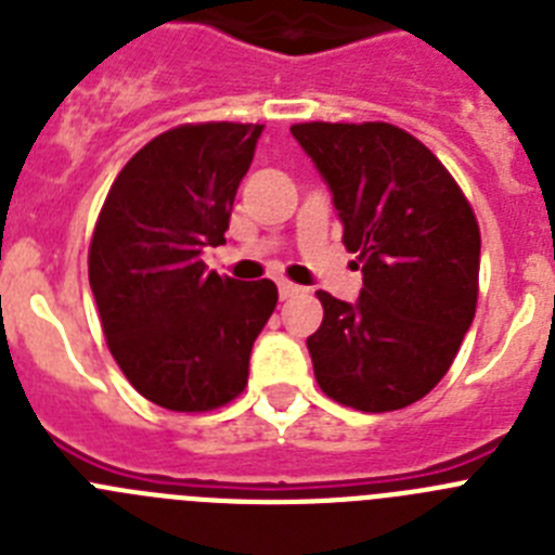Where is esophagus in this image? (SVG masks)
Wrapping results in <instances>:
<instances>
[{"mask_svg": "<svg viewBox=\"0 0 555 555\" xmlns=\"http://www.w3.org/2000/svg\"><path fill=\"white\" fill-rule=\"evenodd\" d=\"M278 292H281V300H288V297H297L302 288L294 286V283H288V281H281V283H278Z\"/></svg>", "mask_w": 555, "mask_h": 555, "instance_id": "34e87169", "label": "esophagus"}]
</instances>
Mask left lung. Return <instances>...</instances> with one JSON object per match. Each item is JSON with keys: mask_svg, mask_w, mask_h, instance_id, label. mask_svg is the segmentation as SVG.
<instances>
[{"mask_svg": "<svg viewBox=\"0 0 555 555\" xmlns=\"http://www.w3.org/2000/svg\"><path fill=\"white\" fill-rule=\"evenodd\" d=\"M358 253L356 302L317 292L325 320L308 336L317 384L358 411H397L453 364L478 302L480 233L434 152L384 121L294 125Z\"/></svg>", "mask_w": 555, "mask_h": 555, "instance_id": "8db88e82", "label": "left lung"}]
</instances>
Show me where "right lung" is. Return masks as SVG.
Returning <instances> with one entry per match:
<instances>
[{"instance_id":"obj_1","label":"right lung","mask_w":555,"mask_h":555,"mask_svg":"<svg viewBox=\"0 0 555 555\" xmlns=\"http://www.w3.org/2000/svg\"><path fill=\"white\" fill-rule=\"evenodd\" d=\"M263 125L160 132L113 180L88 249V281L116 364L160 409L210 411L242 395L272 281L208 272Z\"/></svg>"}]
</instances>
